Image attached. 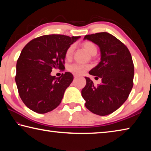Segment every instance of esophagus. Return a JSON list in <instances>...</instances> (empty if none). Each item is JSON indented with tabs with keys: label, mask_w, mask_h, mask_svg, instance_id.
<instances>
[{
	"label": "esophagus",
	"mask_w": 151,
	"mask_h": 151,
	"mask_svg": "<svg viewBox=\"0 0 151 151\" xmlns=\"http://www.w3.org/2000/svg\"><path fill=\"white\" fill-rule=\"evenodd\" d=\"M78 76H78V75H76V74H75V75H74V77H75V78H77V77H78Z\"/></svg>",
	"instance_id": "34e87169"
}]
</instances>
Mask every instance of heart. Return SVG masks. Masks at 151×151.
I'll list each match as a JSON object with an SVG mask.
<instances>
[{
  "label": "heart",
  "mask_w": 151,
  "mask_h": 151,
  "mask_svg": "<svg viewBox=\"0 0 151 151\" xmlns=\"http://www.w3.org/2000/svg\"><path fill=\"white\" fill-rule=\"evenodd\" d=\"M83 47L90 55H95L96 54L97 48L94 43L91 42H85L83 44ZM74 48H75V47H74L73 45L70 46V47L67 48V50H66L65 52V57L66 59H69V58H70L71 57H72ZM90 67V65H83V64L75 63L69 66L68 69H69V70H70L71 72H73L74 73L78 74V75H82V74H84L86 70H88Z\"/></svg>",
  "instance_id": "heart-1"
}]
</instances>
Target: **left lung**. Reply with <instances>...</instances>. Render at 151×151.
<instances>
[{
  "instance_id": "1",
  "label": "left lung",
  "mask_w": 151,
  "mask_h": 151,
  "mask_svg": "<svg viewBox=\"0 0 151 151\" xmlns=\"http://www.w3.org/2000/svg\"><path fill=\"white\" fill-rule=\"evenodd\" d=\"M84 40L100 48L101 61L89 74L101 78L96 86L85 76L86 84L81 91L85 106L94 114L106 116L122 106L133 86L134 65L129 49L108 32L86 35Z\"/></svg>"
}]
</instances>
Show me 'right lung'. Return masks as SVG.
<instances>
[{
	"label": "right lung",
	"instance_id": "right-lung-1",
	"mask_svg": "<svg viewBox=\"0 0 151 151\" xmlns=\"http://www.w3.org/2000/svg\"><path fill=\"white\" fill-rule=\"evenodd\" d=\"M80 38L44 35L32 40L23 48L17 63L15 81L20 99L28 108L44 114L59 105L73 75L65 72L56 78L50 73L53 68H65L66 50Z\"/></svg>",
	"mask_w": 151,
	"mask_h": 151
}]
</instances>
